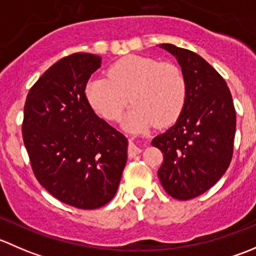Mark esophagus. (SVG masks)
<instances>
[{
	"instance_id": "esophagus-1",
	"label": "esophagus",
	"mask_w": 256,
	"mask_h": 256,
	"mask_svg": "<svg viewBox=\"0 0 256 256\" xmlns=\"http://www.w3.org/2000/svg\"><path fill=\"white\" fill-rule=\"evenodd\" d=\"M141 151H142V150H141V147L136 146L132 141H130V144H128V157H131V158H132V157H135L136 154H140Z\"/></svg>"
}]
</instances>
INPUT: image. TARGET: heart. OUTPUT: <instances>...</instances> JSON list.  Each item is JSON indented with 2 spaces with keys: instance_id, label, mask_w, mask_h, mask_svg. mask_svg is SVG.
<instances>
[{
  "instance_id": "b5f03b06",
  "label": "heart",
  "mask_w": 256,
  "mask_h": 256,
  "mask_svg": "<svg viewBox=\"0 0 256 256\" xmlns=\"http://www.w3.org/2000/svg\"><path fill=\"white\" fill-rule=\"evenodd\" d=\"M92 109L106 120H118L134 102L124 120L130 131H142L157 124L166 126L180 115L186 100V79L172 63L128 56L114 63L108 78H92L85 89Z\"/></svg>"
}]
</instances>
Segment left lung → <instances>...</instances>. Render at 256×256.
<instances>
[{"label":"left lung","mask_w":256,"mask_h":256,"mask_svg":"<svg viewBox=\"0 0 256 256\" xmlns=\"http://www.w3.org/2000/svg\"><path fill=\"white\" fill-rule=\"evenodd\" d=\"M176 56L186 79V100L176 124L152 140L164 162L158 174L171 197L192 200L213 187L233 157L236 116L226 80L198 54L160 44Z\"/></svg>","instance_id":"1"}]
</instances>
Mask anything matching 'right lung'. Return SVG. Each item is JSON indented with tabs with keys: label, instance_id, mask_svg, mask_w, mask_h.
I'll return each mask as SVG.
<instances>
[{
	"label": "right lung",
	"instance_id": "1",
	"mask_svg": "<svg viewBox=\"0 0 256 256\" xmlns=\"http://www.w3.org/2000/svg\"><path fill=\"white\" fill-rule=\"evenodd\" d=\"M102 58L64 56L30 88L22 134L33 174L60 202L79 209L109 203L128 161V138L90 106L85 88Z\"/></svg>",
	"mask_w": 256,
	"mask_h": 256
}]
</instances>
